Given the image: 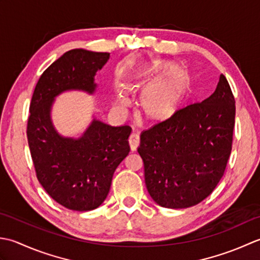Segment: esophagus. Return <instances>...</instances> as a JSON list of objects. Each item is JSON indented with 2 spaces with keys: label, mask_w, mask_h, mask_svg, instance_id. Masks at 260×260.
I'll return each mask as SVG.
<instances>
[{
  "label": "esophagus",
  "mask_w": 260,
  "mask_h": 260,
  "mask_svg": "<svg viewBox=\"0 0 260 260\" xmlns=\"http://www.w3.org/2000/svg\"><path fill=\"white\" fill-rule=\"evenodd\" d=\"M140 144V139H139V135L138 134H132L129 137V145H130V149L132 151H136L138 146Z\"/></svg>",
  "instance_id": "34e87169"
}]
</instances>
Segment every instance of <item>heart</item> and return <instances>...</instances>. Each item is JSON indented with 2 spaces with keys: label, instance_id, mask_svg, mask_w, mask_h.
Wrapping results in <instances>:
<instances>
[{
  "label": "heart",
  "instance_id": "b5f03b06",
  "mask_svg": "<svg viewBox=\"0 0 260 260\" xmlns=\"http://www.w3.org/2000/svg\"><path fill=\"white\" fill-rule=\"evenodd\" d=\"M166 63L152 61L150 70L160 71ZM190 89V76L183 70H172L156 78L142 89L139 96V111L142 118L150 122H164L172 119L182 109ZM120 107L129 105V100L119 94Z\"/></svg>",
  "mask_w": 260,
  "mask_h": 260
}]
</instances>
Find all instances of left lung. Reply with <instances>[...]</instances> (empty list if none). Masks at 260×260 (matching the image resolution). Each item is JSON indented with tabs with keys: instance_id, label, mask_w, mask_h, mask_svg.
I'll return each mask as SVG.
<instances>
[{
	"instance_id": "left-lung-1",
	"label": "left lung",
	"mask_w": 260,
	"mask_h": 260,
	"mask_svg": "<svg viewBox=\"0 0 260 260\" xmlns=\"http://www.w3.org/2000/svg\"><path fill=\"white\" fill-rule=\"evenodd\" d=\"M235 115L234 94L221 74L211 96L142 132L138 152L158 205L186 209L213 192L231 153Z\"/></svg>"
}]
</instances>
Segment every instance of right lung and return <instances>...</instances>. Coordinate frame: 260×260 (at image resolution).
I'll return each mask as SVG.
<instances>
[{
  "mask_svg": "<svg viewBox=\"0 0 260 260\" xmlns=\"http://www.w3.org/2000/svg\"><path fill=\"white\" fill-rule=\"evenodd\" d=\"M109 52L73 49L42 73L31 99L28 144L41 186L57 203L91 211L107 199L113 174L130 151L129 125L112 126L94 118L78 138L61 136L51 120L55 99L67 91L93 95L96 72Z\"/></svg>",
  "mask_w": 260,
  "mask_h": 260,
  "instance_id": "right-lung-1",
  "label": "right lung"
}]
</instances>
